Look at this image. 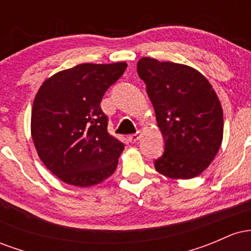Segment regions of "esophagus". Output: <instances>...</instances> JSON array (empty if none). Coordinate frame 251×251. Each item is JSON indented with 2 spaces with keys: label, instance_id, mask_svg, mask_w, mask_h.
Returning a JSON list of instances; mask_svg holds the SVG:
<instances>
[{
  "label": "esophagus",
  "instance_id": "obj_1",
  "mask_svg": "<svg viewBox=\"0 0 251 251\" xmlns=\"http://www.w3.org/2000/svg\"><path fill=\"white\" fill-rule=\"evenodd\" d=\"M140 137H142V132L138 131L137 133H134V134H129L128 137H127V139H128V142H131V143H135V142H138V140L140 139Z\"/></svg>",
  "mask_w": 251,
  "mask_h": 251
}]
</instances>
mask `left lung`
<instances>
[{
  "mask_svg": "<svg viewBox=\"0 0 251 251\" xmlns=\"http://www.w3.org/2000/svg\"><path fill=\"white\" fill-rule=\"evenodd\" d=\"M137 71L165 140L155 170L172 179L197 177L223 140V109L215 89L203 74L180 63L142 57Z\"/></svg>",
  "mask_w": 251,
  "mask_h": 251,
  "instance_id": "obj_1",
  "label": "left lung"
}]
</instances>
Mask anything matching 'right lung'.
Instances as JSON below:
<instances>
[{
    "mask_svg": "<svg viewBox=\"0 0 251 251\" xmlns=\"http://www.w3.org/2000/svg\"><path fill=\"white\" fill-rule=\"evenodd\" d=\"M127 63H81L57 72L37 91L30 131L40 159L70 185L87 188L113 175L124 144L107 132L100 102Z\"/></svg>",
    "mask_w": 251,
    "mask_h": 251,
    "instance_id": "obj_1",
    "label": "right lung"
}]
</instances>
